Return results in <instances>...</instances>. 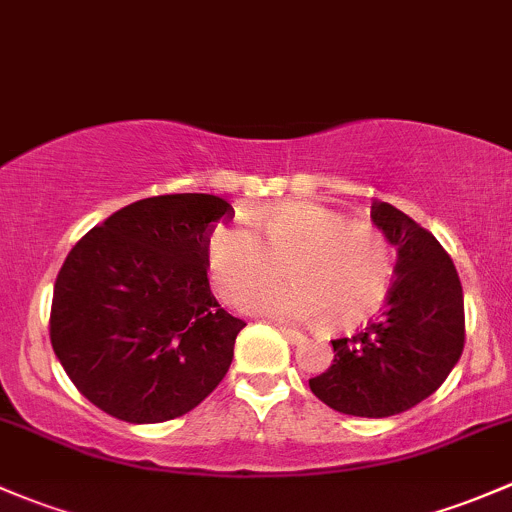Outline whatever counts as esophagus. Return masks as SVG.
Segmentation results:
<instances>
[{"mask_svg": "<svg viewBox=\"0 0 512 512\" xmlns=\"http://www.w3.org/2000/svg\"><path fill=\"white\" fill-rule=\"evenodd\" d=\"M281 333H283V337H286L288 342H291V345H298V342L305 340L303 333H298V330H293V328H281Z\"/></svg>", "mask_w": 512, "mask_h": 512, "instance_id": "obj_1", "label": "esophagus"}]
</instances>
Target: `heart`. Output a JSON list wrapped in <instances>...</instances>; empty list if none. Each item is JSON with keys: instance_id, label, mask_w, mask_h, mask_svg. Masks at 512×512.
I'll return each mask as SVG.
<instances>
[{"instance_id": "b5f03b06", "label": "heart", "mask_w": 512, "mask_h": 512, "mask_svg": "<svg viewBox=\"0 0 512 512\" xmlns=\"http://www.w3.org/2000/svg\"><path fill=\"white\" fill-rule=\"evenodd\" d=\"M261 236L246 224H221L207 244L209 268L221 298H244L254 288L281 281L283 268L293 286L263 288L244 308L281 320L320 315L328 330H347L367 320L387 298L394 276V249L372 224L323 204L293 202L258 217Z\"/></svg>"}]
</instances>
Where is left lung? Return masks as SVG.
<instances>
[{
    "instance_id": "8db88e82",
    "label": "left lung",
    "mask_w": 512,
    "mask_h": 512,
    "mask_svg": "<svg viewBox=\"0 0 512 512\" xmlns=\"http://www.w3.org/2000/svg\"><path fill=\"white\" fill-rule=\"evenodd\" d=\"M372 221L397 246V281L377 318L333 340V365L308 384L335 412L384 419L444 384L463 352L466 318L456 266L434 234L387 202L372 204Z\"/></svg>"
}]
</instances>
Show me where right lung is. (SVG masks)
Here are the masks:
<instances>
[{
  "label": "right lung",
  "instance_id": "add662e5",
  "mask_svg": "<svg viewBox=\"0 0 512 512\" xmlns=\"http://www.w3.org/2000/svg\"><path fill=\"white\" fill-rule=\"evenodd\" d=\"M214 194H160L93 226L56 276L49 335L78 392L130 424H160L202 404L226 377L244 320L207 278Z\"/></svg>",
  "mask_w": 512,
  "mask_h": 512
}]
</instances>
